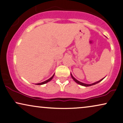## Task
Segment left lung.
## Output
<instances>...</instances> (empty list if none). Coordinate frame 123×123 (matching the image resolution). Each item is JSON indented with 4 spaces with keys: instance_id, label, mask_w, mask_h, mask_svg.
Wrapping results in <instances>:
<instances>
[{
    "instance_id": "1",
    "label": "left lung",
    "mask_w": 123,
    "mask_h": 123,
    "mask_svg": "<svg viewBox=\"0 0 123 123\" xmlns=\"http://www.w3.org/2000/svg\"><path fill=\"white\" fill-rule=\"evenodd\" d=\"M71 78H73V79L74 80L75 82H76V83H78V84H80V86H93V85H95V84H97V83H99L100 82V81H101L103 79H104L105 78V77L104 78H103V79H101L100 80H99V81H97V82H95V83H92V84H85V83H81V82H80V81H78V80H76V79H75L73 75H72V74H71Z\"/></svg>"
}]
</instances>
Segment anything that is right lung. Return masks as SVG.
<instances>
[{
    "instance_id": "1",
    "label": "right lung",
    "mask_w": 123,
    "mask_h": 123,
    "mask_svg": "<svg viewBox=\"0 0 123 123\" xmlns=\"http://www.w3.org/2000/svg\"><path fill=\"white\" fill-rule=\"evenodd\" d=\"M54 75H55V74H54V75H53V76H52L51 77V78H49V79H48V80H47L43 81V82L40 83H37V84H37V85H42V84H45V83H48V82H49V81H50V80H51L52 79H53Z\"/></svg>"
}]
</instances>
